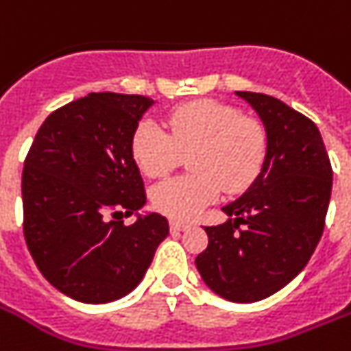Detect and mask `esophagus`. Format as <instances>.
I'll use <instances>...</instances> for the list:
<instances>
[{
  "label": "esophagus",
  "mask_w": 351,
  "mask_h": 351,
  "mask_svg": "<svg viewBox=\"0 0 351 351\" xmlns=\"http://www.w3.org/2000/svg\"><path fill=\"white\" fill-rule=\"evenodd\" d=\"M186 228H188L186 222L176 221V219H172V221H170V230L172 231H182V230H186Z\"/></svg>",
  "instance_id": "34e87169"
}]
</instances>
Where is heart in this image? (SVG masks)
Segmentation results:
<instances>
[{"label":"heart","mask_w":351,"mask_h":351,"mask_svg":"<svg viewBox=\"0 0 351 351\" xmlns=\"http://www.w3.org/2000/svg\"><path fill=\"white\" fill-rule=\"evenodd\" d=\"M170 134L152 120L136 127L130 150L138 169L163 178L190 154L188 176L159 182L150 193L152 206L165 215L190 221L208 204L228 193H242L258 178L267 152L265 130L258 121L230 104L193 100L169 117Z\"/></svg>","instance_id":"heart-1"}]
</instances>
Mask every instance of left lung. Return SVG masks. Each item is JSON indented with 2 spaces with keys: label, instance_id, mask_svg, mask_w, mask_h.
<instances>
[{
  "label": "left lung",
  "instance_id": "8db88e82",
  "mask_svg": "<svg viewBox=\"0 0 351 351\" xmlns=\"http://www.w3.org/2000/svg\"><path fill=\"white\" fill-rule=\"evenodd\" d=\"M262 118L267 154L244 195L222 208L230 221L206 226L208 247L195 258L219 296L253 303L294 280L325 230L332 165L311 118L263 93L237 91Z\"/></svg>",
  "mask_w": 351,
  "mask_h": 351
}]
</instances>
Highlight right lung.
I'll use <instances>...</instances> for the list:
<instances>
[{
  "label": "right lung",
  "instance_id": "obj_1",
  "mask_svg": "<svg viewBox=\"0 0 351 351\" xmlns=\"http://www.w3.org/2000/svg\"><path fill=\"white\" fill-rule=\"evenodd\" d=\"M152 98L89 93L53 111L23 169V233L40 274L66 296L109 303L145 276L169 234L159 213L125 226L147 201L130 141Z\"/></svg>",
  "mask_w": 351,
  "mask_h": 351
}]
</instances>
